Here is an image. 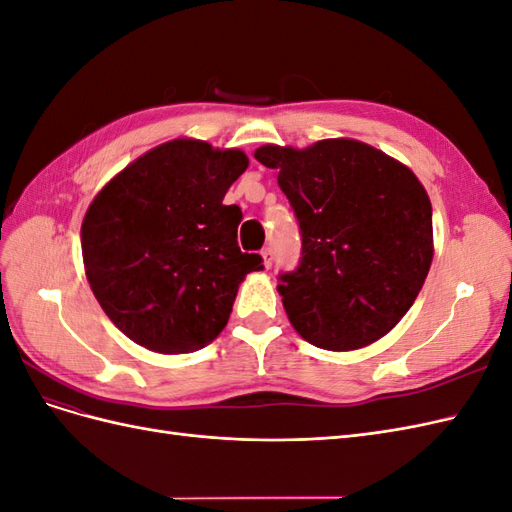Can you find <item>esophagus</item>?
I'll list each match as a JSON object with an SVG mask.
<instances>
[{
  "label": "esophagus",
  "mask_w": 512,
  "mask_h": 512,
  "mask_svg": "<svg viewBox=\"0 0 512 512\" xmlns=\"http://www.w3.org/2000/svg\"><path fill=\"white\" fill-rule=\"evenodd\" d=\"M273 250L271 247H265V250H262V265H265V269H271L273 267Z\"/></svg>",
  "instance_id": "34e87169"
}]
</instances>
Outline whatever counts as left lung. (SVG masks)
Wrapping results in <instances>:
<instances>
[{
	"instance_id": "1",
	"label": "left lung",
	"mask_w": 512,
	"mask_h": 512,
	"mask_svg": "<svg viewBox=\"0 0 512 512\" xmlns=\"http://www.w3.org/2000/svg\"><path fill=\"white\" fill-rule=\"evenodd\" d=\"M254 158L277 170L301 228L299 267L277 284L294 331L333 352L378 342L406 316L433 260L423 183L354 138L262 145Z\"/></svg>"
}]
</instances>
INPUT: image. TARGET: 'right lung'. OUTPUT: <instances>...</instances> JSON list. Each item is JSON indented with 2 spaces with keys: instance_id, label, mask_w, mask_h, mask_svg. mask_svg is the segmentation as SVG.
<instances>
[{
  "instance_id": "obj_1",
  "label": "right lung",
  "mask_w": 512,
  "mask_h": 512,
  "mask_svg": "<svg viewBox=\"0 0 512 512\" xmlns=\"http://www.w3.org/2000/svg\"><path fill=\"white\" fill-rule=\"evenodd\" d=\"M250 160L175 138L149 149L91 200L81 226L87 282L132 342L160 354L205 348L222 333L239 284L262 269L237 245L241 209L224 205Z\"/></svg>"
}]
</instances>
